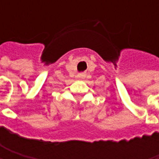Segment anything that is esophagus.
Segmentation results:
<instances>
[{
    "mask_svg": "<svg viewBox=\"0 0 159 159\" xmlns=\"http://www.w3.org/2000/svg\"><path fill=\"white\" fill-rule=\"evenodd\" d=\"M85 76H86V75H85L84 73H80V74L78 75V78H79L80 80H82V79L85 78Z\"/></svg>",
    "mask_w": 159,
    "mask_h": 159,
    "instance_id": "1",
    "label": "esophagus"
}]
</instances>
